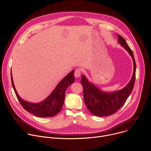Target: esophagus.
Wrapping results in <instances>:
<instances>
[{
  "mask_svg": "<svg viewBox=\"0 0 151 151\" xmlns=\"http://www.w3.org/2000/svg\"><path fill=\"white\" fill-rule=\"evenodd\" d=\"M81 75V69H77L75 70V76L76 78H78L80 77Z\"/></svg>",
  "mask_w": 151,
  "mask_h": 151,
  "instance_id": "obj_1",
  "label": "esophagus"
}]
</instances>
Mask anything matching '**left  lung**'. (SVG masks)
<instances>
[{
	"mask_svg": "<svg viewBox=\"0 0 151 151\" xmlns=\"http://www.w3.org/2000/svg\"><path fill=\"white\" fill-rule=\"evenodd\" d=\"M119 44L128 52L133 61V73L127 85L118 91L106 92L101 90L84 75H82L81 84L83 90L84 102L89 111L95 116H107L116 113L126 101L130 95L134 85L136 65L133 53L125 39L117 35Z\"/></svg>",
	"mask_w": 151,
	"mask_h": 151,
	"instance_id": "obj_1",
	"label": "left lung"
}]
</instances>
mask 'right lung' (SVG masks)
Listing matches in <instances>:
<instances>
[{"label":"right lung","instance_id":"1","mask_svg":"<svg viewBox=\"0 0 151 151\" xmlns=\"http://www.w3.org/2000/svg\"><path fill=\"white\" fill-rule=\"evenodd\" d=\"M74 72L75 70L69 72L58 83L52 92L45 100L39 103L29 102L21 99L16 91L12 72H11V77L16 96L23 108L36 116L48 118L54 116L61 110L65 99V91L69 86L75 81Z\"/></svg>","mask_w":151,"mask_h":151}]
</instances>
